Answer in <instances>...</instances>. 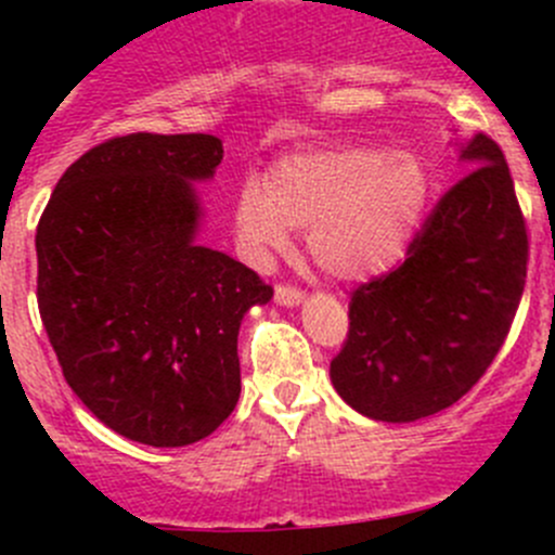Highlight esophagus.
Segmentation results:
<instances>
[{"mask_svg":"<svg viewBox=\"0 0 555 555\" xmlns=\"http://www.w3.org/2000/svg\"><path fill=\"white\" fill-rule=\"evenodd\" d=\"M304 289L293 287V284H276V304L282 306H300L304 304Z\"/></svg>","mask_w":555,"mask_h":555,"instance_id":"34e87169","label":"esophagus"}]
</instances>
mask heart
Wrapping results in <instances>:
<instances>
[{
    "label": "heart",
    "mask_w": 555,
    "mask_h": 555,
    "mask_svg": "<svg viewBox=\"0 0 555 555\" xmlns=\"http://www.w3.org/2000/svg\"><path fill=\"white\" fill-rule=\"evenodd\" d=\"M429 201V173L411 153L338 144L287 155L238 193L236 236L246 257L266 262L306 228V246L324 273L344 282L376 276L411 244Z\"/></svg>",
    "instance_id": "obj_1"
}]
</instances>
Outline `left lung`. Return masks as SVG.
Returning a JSON list of instances; mask_svg holds the SVG:
<instances>
[{
    "label": "left lung",
    "mask_w": 555,
    "mask_h": 555,
    "mask_svg": "<svg viewBox=\"0 0 555 555\" xmlns=\"http://www.w3.org/2000/svg\"><path fill=\"white\" fill-rule=\"evenodd\" d=\"M469 171L443 193L405 260L360 284L330 362L335 391L376 422L453 405L505 344L526 284L529 236L500 144L475 133Z\"/></svg>",
    "instance_id": "left-lung-1"
}]
</instances>
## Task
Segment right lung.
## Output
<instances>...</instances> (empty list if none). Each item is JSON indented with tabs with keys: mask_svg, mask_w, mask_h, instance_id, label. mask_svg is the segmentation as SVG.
<instances>
[{
	"mask_svg": "<svg viewBox=\"0 0 555 555\" xmlns=\"http://www.w3.org/2000/svg\"><path fill=\"white\" fill-rule=\"evenodd\" d=\"M222 160L211 133H126L77 158L37 225V306L61 373L117 435L179 449L238 402V327L271 284L195 244L190 182Z\"/></svg>",
	"mask_w": 555,
	"mask_h": 555,
	"instance_id": "add662e5",
	"label": "right lung"
}]
</instances>
